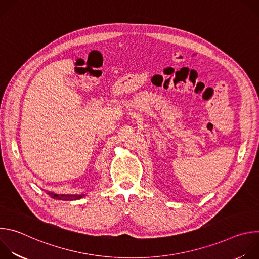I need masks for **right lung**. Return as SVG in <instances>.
Listing matches in <instances>:
<instances>
[{"label":"right lung","mask_w":259,"mask_h":259,"mask_svg":"<svg viewBox=\"0 0 259 259\" xmlns=\"http://www.w3.org/2000/svg\"><path fill=\"white\" fill-rule=\"evenodd\" d=\"M51 198L55 200H63V201H72V200H80L81 198L85 197L86 194H81V195H59V194H54L52 192H46Z\"/></svg>","instance_id":"obj_1"}]
</instances>
